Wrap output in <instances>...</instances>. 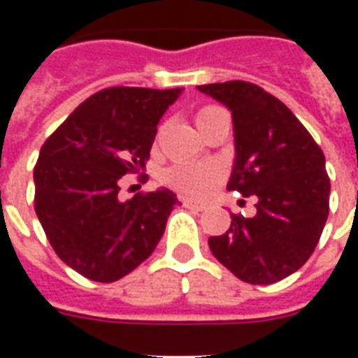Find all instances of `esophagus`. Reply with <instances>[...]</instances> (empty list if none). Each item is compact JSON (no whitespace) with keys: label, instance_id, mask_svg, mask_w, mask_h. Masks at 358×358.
Returning <instances> with one entry per match:
<instances>
[{"label":"esophagus","instance_id":"1","mask_svg":"<svg viewBox=\"0 0 358 358\" xmlns=\"http://www.w3.org/2000/svg\"><path fill=\"white\" fill-rule=\"evenodd\" d=\"M184 207H187V209L192 210H205L207 209V203L203 201H194V199H184Z\"/></svg>","mask_w":358,"mask_h":358}]
</instances>
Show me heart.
I'll return each instance as SVG.
<instances>
[{"instance_id": "b5f03b06", "label": "heart", "mask_w": 358, "mask_h": 358, "mask_svg": "<svg viewBox=\"0 0 358 358\" xmlns=\"http://www.w3.org/2000/svg\"><path fill=\"white\" fill-rule=\"evenodd\" d=\"M220 107L217 105H205L197 110L195 122L201 128L203 122L215 115ZM226 169L217 161H205V163L176 164L164 172V184L187 197H207L215 187L224 180Z\"/></svg>"}]
</instances>
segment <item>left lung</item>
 <instances>
[{
    "instance_id": "8db88e82",
    "label": "left lung",
    "mask_w": 358,
    "mask_h": 358,
    "mask_svg": "<svg viewBox=\"0 0 358 358\" xmlns=\"http://www.w3.org/2000/svg\"><path fill=\"white\" fill-rule=\"evenodd\" d=\"M232 110L236 164L230 192L255 199V217L234 215L210 236L218 263L248 284H276L313 255L330 213V178L320 145L278 97L257 84L199 86Z\"/></svg>"
}]
</instances>
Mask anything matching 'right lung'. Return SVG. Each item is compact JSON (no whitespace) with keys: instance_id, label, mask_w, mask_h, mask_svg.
<instances>
[{"instance_id":"1","label":"right lung","mask_w":358,"mask_h":358,"mask_svg":"<svg viewBox=\"0 0 358 358\" xmlns=\"http://www.w3.org/2000/svg\"><path fill=\"white\" fill-rule=\"evenodd\" d=\"M180 88L115 86L90 95L43 141L34 166V209L53 251L88 280L110 284L140 266L178 203L169 189L122 201L126 174H140L157 124Z\"/></svg>"}]
</instances>
